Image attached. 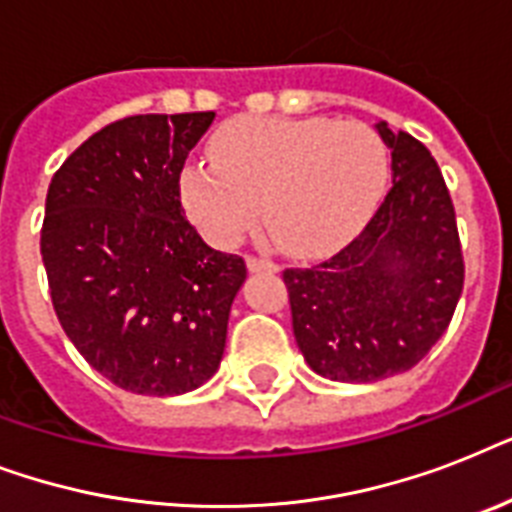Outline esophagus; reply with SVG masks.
I'll list each match as a JSON object with an SVG mask.
<instances>
[{
	"label": "esophagus",
	"mask_w": 512,
	"mask_h": 512,
	"mask_svg": "<svg viewBox=\"0 0 512 512\" xmlns=\"http://www.w3.org/2000/svg\"><path fill=\"white\" fill-rule=\"evenodd\" d=\"M247 268L249 271H276V263L263 257H247Z\"/></svg>",
	"instance_id": "esophagus-1"
}]
</instances>
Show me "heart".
I'll return each mask as SVG.
<instances>
[{
	"mask_svg": "<svg viewBox=\"0 0 512 512\" xmlns=\"http://www.w3.org/2000/svg\"><path fill=\"white\" fill-rule=\"evenodd\" d=\"M209 154L180 170V201L215 247L239 244L265 215L284 252L324 255L356 231L388 180L385 143L353 119H239Z\"/></svg>",
	"mask_w": 512,
	"mask_h": 512,
	"instance_id": "b5f03b06",
	"label": "heart"
}]
</instances>
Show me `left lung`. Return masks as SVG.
Here are the masks:
<instances>
[{
    "mask_svg": "<svg viewBox=\"0 0 512 512\" xmlns=\"http://www.w3.org/2000/svg\"><path fill=\"white\" fill-rule=\"evenodd\" d=\"M393 188L366 228L335 257L287 268L292 329L313 372L377 382L420 364L441 340L462 295L460 233L436 159L388 122Z\"/></svg>",
    "mask_w": 512,
    "mask_h": 512,
    "instance_id": "1",
    "label": "left lung"
}]
</instances>
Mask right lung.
<instances>
[{
  "label": "right lung",
  "mask_w": 512,
  "mask_h": 512,
  "mask_svg": "<svg viewBox=\"0 0 512 512\" xmlns=\"http://www.w3.org/2000/svg\"><path fill=\"white\" fill-rule=\"evenodd\" d=\"M212 119H119L47 191L42 263L60 327L92 369L140 396H180L217 372L247 279L244 260L207 247L180 204V170Z\"/></svg>",
  "instance_id": "obj_1"
}]
</instances>
